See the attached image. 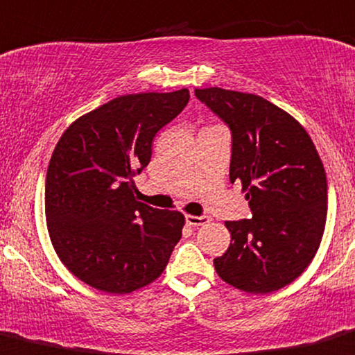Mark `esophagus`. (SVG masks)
<instances>
[{
	"instance_id": "1",
	"label": "esophagus",
	"mask_w": 355,
	"mask_h": 355,
	"mask_svg": "<svg viewBox=\"0 0 355 355\" xmlns=\"http://www.w3.org/2000/svg\"><path fill=\"white\" fill-rule=\"evenodd\" d=\"M185 221H187L189 226H204L207 225L209 221H211V218L209 216H192V214H187L185 216Z\"/></svg>"
}]
</instances>
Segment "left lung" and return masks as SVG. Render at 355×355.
Returning <instances> with one entry per match:
<instances>
[{
  "label": "left lung",
  "mask_w": 355,
  "mask_h": 355,
  "mask_svg": "<svg viewBox=\"0 0 355 355\" xmlns=\"http://www.w3.org/2000/svg\"><path fill=\"white\" fill-rule=\"evenodd\" d=\"M196 96L231 129L230 180L252 218L226 221L231 243L214 259L219 277L252 294L279 291L315 257L327 221V175L303 125L268 100L218 87Z\"/></svg>",
  "instance_id": "8db88e82"
}]
</instances>
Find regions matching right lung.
Returning <instances> with one entry per match:
<instances>
[{
  "mask_svg": "<svg viewBox=\"0 0 355 355\" xmlns=\"http://www.w3.org/2000/svg\"><path fill=\"white\" fill-rule=\"evenodd\" d=\"M189 89L132 93L81 115L55 144L46 219L55 253L85 284L129 294L165 270L185 218L139 202L132 178L148 166L156 132L189 103Z\"/></svg>",
  "mask_w": 355,
  "mask_h": 355,
  "instance_id": "1",
  "label": "right lung"
}]
</instances>
